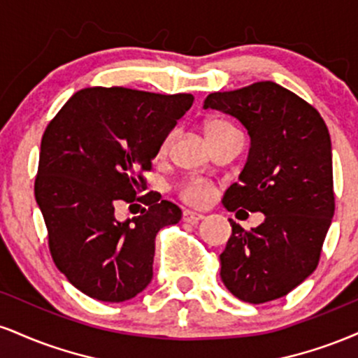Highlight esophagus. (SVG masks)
<instances>
[{"instance_id": "esophagus-1", "label": "esophagus", "mask_w": 358, "mask_h": 358, "mask_svg": "<svg viewBox=\"0 0 358 358\" xmlns=\"http://www.w3.org/2000/svg\"><path fill=\"white\" fill-rule=\"evenodd\" d=\"M202 219H203V215H202V213H199V212H192V210H185L183 212V222H187V224L195 225V224H199V222Z\"/></svg>"}]
</instances>
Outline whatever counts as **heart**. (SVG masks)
Returning <instances> with one entry per match:
<instances>
[{
    "instance_id": "heart-1",
    "label": "heart",
    "mask_w": 358,
    "mask_h": 358,
    "mask_svg": "<svg viewBox=\"0 0 358 358\" xmlns=\"http://www.w3.org/2000/svg\"><path fill=\"white\" fill-rule=\"evenodd\" d=\"M229 127L231 126H229L225 121H220V119H212V121H207V124H205V134H207V138H208V136H212V134L219 133V131L229 129ZM168 143H170V138L165 139L162 150H166ZM182 195L185 200H188V202H192V203H203V202H207L208 196H210V188H208L203 182H200V180H192V182L183 185Z\"/></svg>"
}]
</instances>
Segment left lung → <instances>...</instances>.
<instances>
[{
    "label": "left lung",
    "mask_w": 358,
    "mask_h": 358,
    "mask_svg": "<svg viewBox=\"0 0 358 358\" xmlns=\"http://www.w3.org/2000/svg\"><path fill=\"white\" fill-rule=\"evenodd\" d=\"M248 131L250 148L239 183L227 188L229 212L264 213L245 232L229 219L232 236L220 254V278L245 303L273 301L301 285L318 266L335 212L331 139L315 108L276 82H257L207 96Z\"/></svg>",
    "instance_id": "1"
}]
</instances>
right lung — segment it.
Masks as SVG:
<instances>
[{
  "label": "right lung",
  "mask_w": 358,
  "mask_h": 358,
  "mask_svg": "<svg viewBox=\"0 0 358 358\" xmlns=\"http://www.w3.org/2000/svg\"><path fill=\"white\" fill-rule=\"evenodd\" d=\"M192 104V94L82 89L45 129L35 199L53 262L87 296L122 303L153 279L156 234L182 210L148 193L138 199L148 205L141 215L117 220L114 208L146 188L141 171Z\"/></svg>",
  "instance_id": "obj_1"
}]
</instances>
